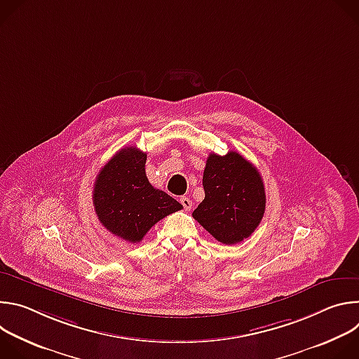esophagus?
Instances as JSON below:
<instances>
[{
  "label": "esophagus",
  "instance_id": "1",
  "mask_svg": "<svg viewBox=\"0 0 359 359\" xmlns=\"http://www.w3.org/2000/svg\"><path fill=\"white\" fill-rule=\"evenodd\" d=\"M180 203H182V206L184 208V210H190L191 209V206H193V203H191V200L189 198V197H186V196H182L180 197Z\"/></svg>",
  "mask_w": 359,
  "mask_h": 359
}]
</instances>
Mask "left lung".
Returning a JSON list of instances; mask_svg holds the SVG:
<instances>
[{
  "label": "left lung",
  "instance_id": "obj_1",
  "mask_svg": "<svg viewBox=\"0 0 359 359\" xmlns=\"http://www.w3.org/2000/svg\"><path fill=\"white\" fill-rule=\"evenodd\" d=\"M204 200L193 217L223 244L248 238L266 210V190L257 168L240 153H210L203 172Z\"/></svg>",
  "mask_w": 359,
  "mask_h": 359
}]
</instances>
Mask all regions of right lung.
<instances>
[{
	"instance_id": "right-lung-1",
	"label": "right lung",
	"mask_w": 359,
	"mask_h": 359,
	"mask_svg": "<svg viewBox=\"0 0 359 359\" xmlns=\"http://www.w3.org/2000/svg\"><path fill=\"white\" fill-rule=\"evenodd\" d=\"M144 165L146 153L126 146L100 169L93 186L99 222L129 243L142 241L151 226L183 209L172 196L149 183Z\"/></svg>"
}]
</instances>
